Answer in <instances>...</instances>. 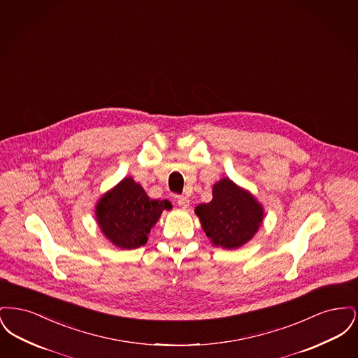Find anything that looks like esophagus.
Masks as SVG:
<instances>
[{
  "label": "esophagus",
  "instance_id": "obj_1",
  "mask_svg": "<svg viewBox=\"0 0 358 358\" xmlns=\"http://www.w3.org/2000/svg\"><path fill=\"white\" fill-rule=\"evenodd\" d=\"M177 204L181 208H187L189 206V200L185 196H177Z\"/></svg>",
  "mask_w": 358,
  "mask_h": 358
}]
</instances>
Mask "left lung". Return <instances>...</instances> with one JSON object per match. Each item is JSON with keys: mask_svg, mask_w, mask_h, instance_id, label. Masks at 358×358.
Listing matches in <instances>:
<instances>
[{"mask_svg": "<svg viewBox=\"0 0 358 358\" xmlns=\"http://www.w3.org/2000/svg\"><path fill=\"white\" fill-rule=\"evenodd\" d=\"M203 229L222 248H238L255 235L263 220V209L245 190L222 178L213 187V199L196 208Z\"/></svg>", "mask_w": 358, "mask_h": 358, "instance_id": "8db88e82", "label": "left lung"}]
</instances>
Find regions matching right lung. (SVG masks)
<instances>
[{
    "instance_id": "add662e5",
    "label": "right lung",
    "mask_w": 358,
    "mask_h": 358,
    "mask_svg": "<svg viewBox=\"0 0 358 358\" xmlns=\"http://www.w3.org/2000/svg\"><path fill=\"white\" fill-rule=\"evenodd\" d=\"M164 209H171L168 200L149 199L142 187L129 177L103 196L96 205V219L113 244L134 250L148 243L150 229Z\"/></svg>"
}]
</instances>
